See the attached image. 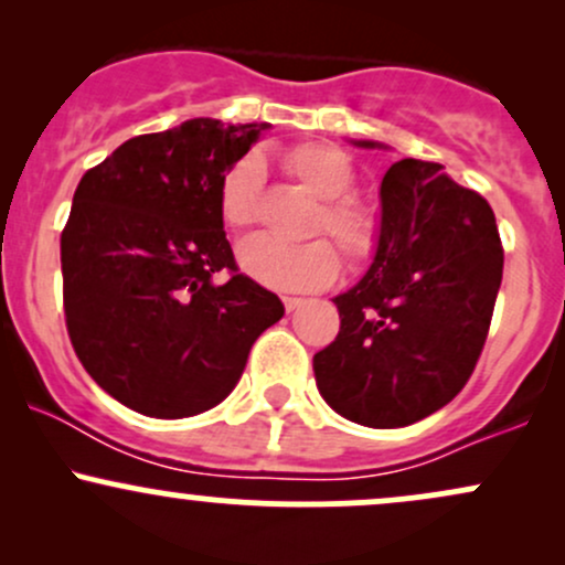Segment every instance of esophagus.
<instances>
[{"mask_svg": "<svg viewBox=\"0 0 565 565\" xmlns=\"http://www.w3.org/2000/svg\"><path fill=\"white\" fill-rule=\"evenodd\" d=\"M302 302H305L302 297H284V308H287V313H291V310L300 308Z\"/></svg>", "mask_w": 565, "mask_h": 565, "instance_id": "1", "label": "esophagus"}]
</instances>
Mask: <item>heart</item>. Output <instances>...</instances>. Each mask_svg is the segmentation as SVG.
Returning <instances> with one entry per match:
<instances>
[{"label":"heart","mask_w":565,"mask_h":565,"mask_svg":"<svg viewBox=\"0 0 565 565\" xmlns=\"http://www.w3.org/2000/svg\"><path fill=\"white\" fill-rule=\"evenodd\" d=\"M284 172L319 199L310 233H327L350 265H366L380 249V220L359 201L345 199L355 185V170L340 148L329 142H302L281 157ZM265 167L257 153H246L231 167L220 185V217L228 228H249L260 210ZM238 268L252 281L276 291H316L340 274V255L329 242L284 246L268 236H252L238 246Z\"/></svg>","instance_id":"obj_1"}]
</instances>
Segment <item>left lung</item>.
Listing matches in <instances>:
<instances>
[{
    "label": "left lung",
    "instance_id": "1",
    "mask_svg": "<svg viewBox=\"0 0 565 565\" xmlns=\"http://www.w3.org/2000/svg\"><path fill=\"white\" fill-rule=\"evenodd\" d=\"M380 204V249L366 276L334 297L340 334L313 355V372L340 417L385 430L438 412L470 380L504 252L486 199L436 161H395Z\"/></svg>",
    "mask_w": 565,
    "mask_h": 565
}]
</instances>
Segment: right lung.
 I'll list each match as a JSON object with an SVG mask.
<instances>
[{
  "label": "right lung",
  "mask_w": 565,
  "mask_h": 565,
  "mask_svg": "<svg viewBox=\"0 0 565 565\" xmlns=\"http://www.w3.org/2000/svg\"><path fill=\"white\" fill-rule=\"evenodd\" d=\"M268 125L188 119L121 142L84 172L61 236L71 345L97 385L146 417L180 419L228 395L274 291L238 274L220 185ZM228 269V282L214 276Z\"/></svg>",
  "instance_id": "obj_1"
}]
</instances>
